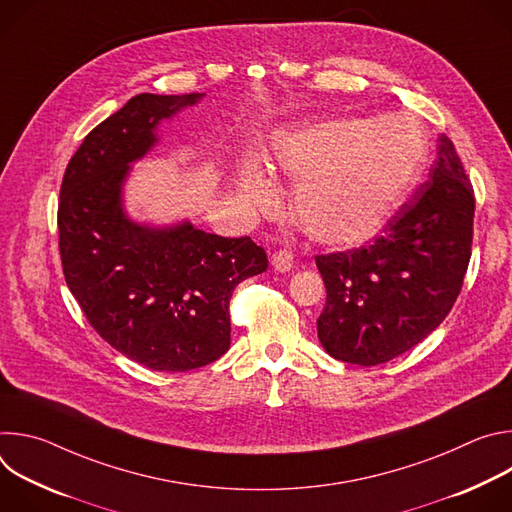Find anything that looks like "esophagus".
<instances>
[{
  "mask_svg": "<svg viewBox=\"0 0 512 512\" xmlns=\"http://www.w3.org/2000/svg\"><path fill=\"white\" fill-rule=\"evenodd\" d=\"M294 259H296V255L291 253L289 249H279L271 257V265H273L275 271L283 273V271H289L291 267H294Z\"/></svg>",
  "mask_w": 512,
  "mask_h": 512,
  "instance_id": "34e87169",
  "label": "esophagus"
}]
</instances>
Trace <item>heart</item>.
Instances as JSON below:
<instances>
[{"mask_svg":"<svg viewBox=\"0 0 512 512\" xmlns=\"http://www.w3.org/2000/svg\"><path fill=\"white\" fill-rule=\"evenodd\" d=\"M425 158L421 133L399 119H334L283 135L275 164L298 182L294 216L316 241L354 245L373 237L415 182ZM245 198L273 200L267 178L251 168Z\"/></svg>","mask_w":512,"mask_h":512,"instance_id":"b5f03b06","label":"heart"}]
</instances>
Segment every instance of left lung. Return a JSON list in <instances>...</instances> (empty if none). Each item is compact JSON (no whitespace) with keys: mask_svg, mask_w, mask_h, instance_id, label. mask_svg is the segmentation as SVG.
Listing matches in <instances>:
<instances>
[{"mask_svg":"<svg viewBox=\"0 0 512 512\" xmlns=\"http://www.w3.org/2000/svg\"><path fill=\"white\" fill-rule=\"evenodd\" d=\"M474 188L448 135L423 182L369 245L316 255L326 285L318 338L342 362L375 367L444 322L472 255Z\"/></svg>","mask_w":512,"mask_h":512,"instance_id":"8db88e82","label":"left lung"}]
</instances>
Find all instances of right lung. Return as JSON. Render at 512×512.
<instances>
[{
  "label": "right lung",
  "instance_id": "1",
  "mask_svg": "<svg viewBox=\"0 0 512 512\" xmlns=\"http://www.w3.org/2000/svg\"><path fill=\"white\" fill-rule=\"evenodd\" d=\"M204 93L129 99L70 158L58 200V247L68 289L97 334L152 371L184 373L231 346L233 289L267 269L251 237L227 239L190 223H131L121 186L156 143V125Z\"/></svg>",
  "mask_w": 512,
  "mask_h": 512
}]
</instances>
